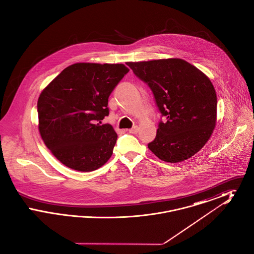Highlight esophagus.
I'll use <instances>...</instances> for the list:
<instances>
[{
  "label": "esophagus",
  "mask_w": 254,
  "mask_h": 254,
  "mask_svg": "<svg viewBox=\"0 0 254 254\" xmlns=\"http://www.w3.org/2000/svg\"><path fill=\"white\" fill-rule=\"evenodd\" d=\"M129 133H132V134H136V133L138 132V127L136 126V127H134L132 128H130L129 130Z\"/></svg>",
  "instance_id": "esophagus-1"
}]
</instances>
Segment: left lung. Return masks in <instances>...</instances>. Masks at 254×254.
<instances>
[{
    "label": "left lung",
    "instance_id": "8db88e82",
    "mask_svg": "<svg viewBox=\"0 0 254 254\" xmlns=\"http://www.w3.org/2000/svg\"><path fill=\"white\" fill-rule=\"evenodd\" d=\"M127 64L150 87L158 109L167 118L159 123L148 148L168 163L193 156L206 144L216 125L217 96L208 77L177 58Z\"/></svg>",
    "mask_w": 254,
    "mask_h": 254
}]
</instances>
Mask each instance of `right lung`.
<instances>
[{"instance_id": "right-lung-1", "label": "right lung", "mask_w": 254, "mask_h": 254, "mask_svg": "<svg viewBox=\"0 0 254 254\" xmlns=\"http://www.w3.org/2000/svg\"><path fill=\"white\" fill-rule=\"evenodd\" d=\"M128 71L123 64L77 63L41 92L39 131L62 164L87 172L109 161L117 134L101 121L109 114V95Z\"/></svg>"}]
</instances>
